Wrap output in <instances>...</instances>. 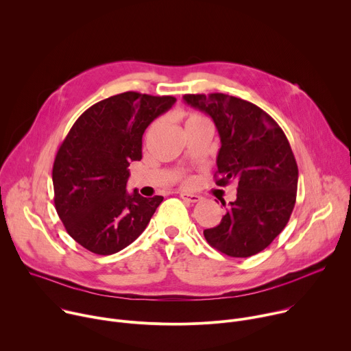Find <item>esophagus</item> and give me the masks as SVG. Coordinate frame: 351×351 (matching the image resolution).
Instances as JSON below:
<instances>
[{
	"label": "esophagus",
	"mask_w": 351,
	"mask_h": 351,
	"mask_svg": "<svg viewBox=\"0 0 351 351\" xmlns=\"http://www.w3.org/2000/svg\"><path fill=\"white\" fill-rule=\"evenodd\" d=\"M180 198L184 199V202L187 203H198L199 199H202V197L197 195V194H191V193H186V191H180Z\"/></svg>",
	"instance_id": "1"
}]
</instances>
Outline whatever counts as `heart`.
Instances as JSON below:
<instances>
[{
    "label": "heart",
    "mask_w": 351,
    "mask_h": 351,
    "mask_svg": "<svg viewBox=\"0 0 351 351\" xmlns=\"http://www.w3.org/2000/svg\"><path fill=\"white\" fill-rule=\"evenodd\" d=\"M199 122H210V121H208L206 117H203V115H199V114L193 112V114L186 115L184 126L191 125V123H199ZM183 183H184V184H190V179H189V178H184V179H183Z\"/></svg>",
    "instance_id": "obj_1"
}]
</instances>
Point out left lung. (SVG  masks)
Listing matches in <instances>:
<instances>
[{"mask_svg": "<svg viewBox=\"0 0 351 351\" xmlns=\"http://www.w3.org/2000/svg\"><path fill=\"white\" fill-rule=\"evenodd\" d=\"M183 99L210 115L218 129L215 183H237L236 199L204 237L229 257L254 256L285 229L295 204L298 168L289 140L265 111L245 99L223 93L184 94Z\"/></svg>", "mask_w": 351, "mask_h": 351, "instance_id": "8db88e82", "label": "left lung"}]
</instances>
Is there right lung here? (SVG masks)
I'll return each instance as SVG.
<instances>
[{
  "label": "right lung",
  "mask_w": 351,
  "mask_h": 351,
  "mask_svg": "<svg viewBox=\"0 0 351 351\" xmlns=\"http://www.w3.org/2000/svg\"><path fill=\"white\" fill-rule=\"evenodd\" d=\"M176 101L126 91L86 110L58 148L54 204L69 236L98 256L115 254L148 225L162 195L126 191L132 161L141 160L147 126Z\"/></svg>",
  "instance_id": "1"
}]
</instances>
